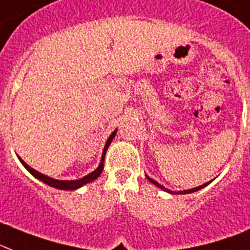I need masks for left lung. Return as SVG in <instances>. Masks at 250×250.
Returning a JSON list of instances; mask_svg holds the SVG:
<instances>
[{"instance_id": "obj_1", "label": "left lung", "mask_w": 250, "mask_h": 250, "mask_svg": "<svg viewBox=\"0 0 250 250\" xmlns=\"http://www.w3.org/2000/svg\"><path fill=\"white\" fill-rule=\"evenodd\" d=\"M146 178H147V179L150 180L151 183L154 184V186L159 187V188H160V189L165 190V192H167V193H171V194H174V193H175V194H187V193H193V192H197V190L202 189V188H205V187H206V186H208V184L211 183V182H212V180H211V182H207V183L202 184V186H200V187H196V188H192V189H187V190H175V192H174V190H169V189H167V188H165L164 186H161L160 183H157L156 180H154V179H152V178H150V177H148V175H146Z\"/></svg>"}]
</instances>
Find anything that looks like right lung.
<instances>
[{
    "label": "right lung",
    "instance_id": "1",
    "mask_svg": "<svg viewBox=\"0 0 250 250\" xmlns=\"http://www.w3.org/2000/svg\"><path fill=\"white\" fill-rule=\"evenodd\" d=\"M117 131H118V129H114V131L112 132V135L109 136V138L106 140L105 146H104V150H103L102 159H100L99 167H96L95 170L91 171L90 174L85 175V177L80 178V179H76V180H60V179H54V178L48 177V175H44V174L39 173V171H37L31 167H29V165L26 164L24 160H22L21 157H19V156L18 157H19V160H20V163H21V164L25 167V169H26V170H28L29 173L33 175V177H35L37 179H39L41 182H43V183L48 184V186H50V187H53V188H57V189H62V190L79 189V188H81V187L85 186V184H87V183H90V182L95 180L96 178L99 177L100 174H102L103 169H104V159H105V152H106V150H108L109 145L112 144L113 138H114L115 135H117Z\"/></svg>",
    "mask_w": 250,
    "mask_h": 250
}]
</instances>
